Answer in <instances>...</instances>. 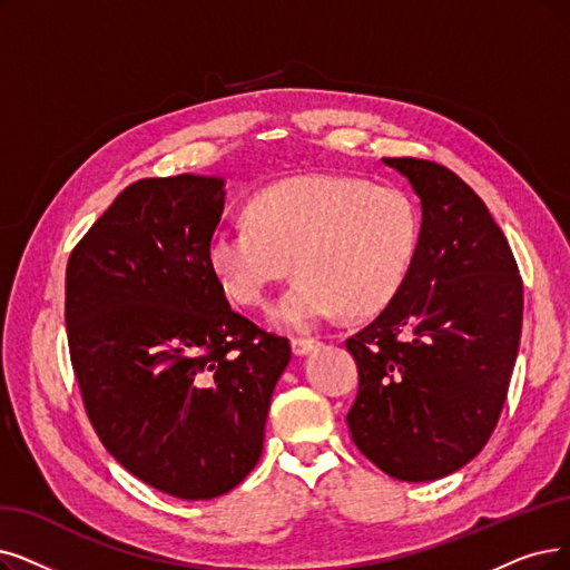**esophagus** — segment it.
<instances>
[{"mask_svg": "<svg viewBox=\"0 0 570 570\" xmlns=\"http://www.w3.org/2000/svg\"><path fill=\"white\" fill-rule=\"evenodd\" d=\"M315 346H317V338H311V336L292 338V353L294 355H308Z\"/></svg>", "mask_w": 570, "mask_h": 570, "instance_id": "esophagus-1", "label": "esophagus"}]
</instances>
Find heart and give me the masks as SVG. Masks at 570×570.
<instances>
[{
  "mask_svg": "<svg viewBox=\"0 0 570 570\" xmlns=\"http://www.w3.org/2000/svg\"><path fill=\"white\" fill-rule=\"evenodd\" d=\"M246 224H226L208 240V266L224 294L262 306L271 287L299 273L271 311L287 330H311L346 311L367 315L402 289L419 249L412 196L360 177L308 173L262 189Z\"/></svg>",
  "mask_w": 570,
  "mask_h": 570,
  "instance_id": "b5f03b06",
  "label": "heart"
}]
</instances>
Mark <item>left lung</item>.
<instances>
[{
    "instance_id": "obj_1",
    "label": "left lung",
    "mask_w": 570,
    "mask_h": 570,
    "mask_svg": "<svg viewBox=\"0 0 570 570\" xmlns=\"http://www.w3.org/2000/svg\"><path fill=\"white\" fill-rule=\"evenodd\" d=\"M421 200L419 249L397 297L346 341L360 389L355 446L402 482H432L484 449L508 397L523 287L484 200L449 168L383 158Z\"/></svg>"
}]
</instances>
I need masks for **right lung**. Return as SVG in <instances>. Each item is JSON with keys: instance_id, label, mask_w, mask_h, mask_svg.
Returning a JSON list of instances; mask_svg holds the SVG:
<instances>
[{"instance_id": "1", "label": "right lung", "mask_w": 570, "mask_h": 570, "mask_svg": "<svg viewBox=\"0 0 570 570\" xmlns=\"http://www.w3.org/2000/svg\"><path fill=\"white\" fill-rule=\"evenodd\" d=\"M224 179L126 187L72 249L65 325L86 414L130 474L181 500L238 487L262 456L285 336L236 313L208 266Z\"/></svg>"}]
</instances>
